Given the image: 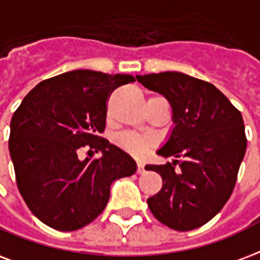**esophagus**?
Segmentation results:
<instances>
[{"instance_id":"1","label":"esophagus","mask_w":260,"mask_h":260,"mask_svg":"<svg viewBox=\"0 0 260 260\" xmlns=\"http://www.w3.org/2000/svg\"><path fill=\"white\" fill-rule=\"evenodd\" d=\"M138 173L139 174L144 173V165H143V164H140V162L138 164Z\"/></svg>"}]
</instances>
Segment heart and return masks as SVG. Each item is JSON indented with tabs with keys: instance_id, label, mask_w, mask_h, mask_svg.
<instances>
[{
	"instance_id": "heart-1",
	"label": "heart",
	"mask_w": 260,
	"mask_h": 260,
	"mask_svg": "<svg viewBox=\"0 0 260 260\" xmlns=\"http://www.w3.org/2000/svg\"><path fill=\"white\" fill-rule=\"evenodd\" d=\"M118 144L121 146L124 150L131 152L135 156H143L147 154L148 148L151 147L152 140L148 138H142L138 135L132 134H124L118 138Z\"/></svg>"
}]
</instances>
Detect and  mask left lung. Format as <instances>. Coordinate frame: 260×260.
<instances>
[{"instance_id": "8db88e82", "label": "left lung", "mask_w": 260, "mask_h": 260, "mask_svg": "<svg viewBox=\"0 0 260 260\" xmlns=\"http://www.w3.org/2000/svg\"><path fill=\"white\" fill-rule=\"evenodd\" d=\"M136 79L172 106L173 126L156 154L184 158L146 166L162 177L161 191L148 198L147 205L166 226L196 229L215 217L233 192L247 150L241 113L211 83L185 73H150Z\"/></svg>"}]
</instances>
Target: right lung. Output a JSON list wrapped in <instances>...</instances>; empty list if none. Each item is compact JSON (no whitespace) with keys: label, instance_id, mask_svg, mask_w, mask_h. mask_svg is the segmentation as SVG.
<instances>
[{"label":"right lung","instance_id":"right-lung-1","mask_svg":"<svg viewBox=\"0 0 260 260\" xmlns=\"http://www.w3.org/2000/svg\"><path fill=\"white\" fill-rule=\"evenodd\" d=\"M131 75L76 69L34 87L11 121L9 152L17 188L28 209L47 226L71 232L92 222L110 198V185L138 166L124 150L101 138L106 101ZM84 145L101 151L78 159Z\"/></svg>","mask_w":260,"mask_h":260}]
</instances>
